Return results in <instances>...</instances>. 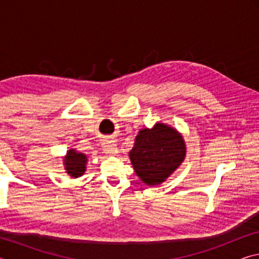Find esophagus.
<instances>
[{"instance_id":"34e87169","label":"esophagus","mask_w":259,"mask_h":259,"mask_svg":"<svg viewBox=\"0 0 259 259\" xmlns=\"http://www.w3.org/2000/svg\"><path fill=\"white\" fill-rule=\"evenodd\" d=\"M103 147H104V152L108 155H115L116 153L119 152V151H117V146H116L115 140H113V139L105 140Z\"/></svg>"}]
</instances>
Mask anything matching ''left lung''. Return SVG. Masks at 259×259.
<instances>
[{"label":"left lung","mask_w":259,"mask_h":259,"mask_svg":"<svg viewBox=\"0 0 259 259\" xmlns=\"http://www.w3.org/2000/svg\"><path fill=\"white\" fill-rule=\"evenodd\" d=\"M185 143L176 130L162 123L139 131L129 156L136 174L147 185L164 182L185 157Z\"/></svg>","instance_id":"8db88e82"}]
</instances>
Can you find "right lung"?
Segmentation results:
<instances>
[{"label": "right lung", "mask_w": 259, "mask_h": 259, "mask_svg": "<svg viewBox=\"0 0 259 259\" xmlns=\"http://www.w3.org/2000/svg\"><path fill=\"white\" fill-rule=\"evenodd\" d=\"M65 166H66L67 174L72 177L76 178L85 171L87 156L82 153H77L75 150L68 151L66 157H65Z\"/></svg>", "instance_id": "right-lung-1"}]
</instances>
